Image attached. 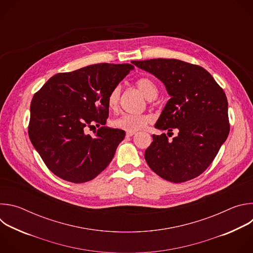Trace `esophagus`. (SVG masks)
Wrapping results in <instances>:
<instances>
[{
  "label": "esophagus",
  "instance_id": "obj_1",
  "mask_svg": "<svg viewBox=\"0 0 253 253\" xmlns=\"http://www.w3.org/2000/svg\"><path fill=\"white\" fill-rule=\"evenodd\" d=\"M135 135V132H127L126 133V137H132Z\"/></svg>",
  "mask_w": 253,
  "mask_h": 253
}]
</instances>
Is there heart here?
Wrapping results in <instances>:
<instances>
[{"label": "heart", "mask_w": 253, "mask_h": 253, "mask_svg": "<svg viewBox=\"0 0 253 253\" xmlns=\"http://www.w3.org/2000/svg\"><path fill=\"white\" fill-rule=\"evenodd\" d=\"M135 85L139 89V91L144 95V97L148 100H152L156 98L158 95V92H159L158 86L151 78L141 77L136 80ZM120 95H121L120 86H115L111 90L109 95H108L107 105L110 110L116 111L118 109ZM151 121H152V117L150 115L125 114L113 120L112 125L117 129H121L127 132H137L145 128Z\"/></svg>", "instance_id": "b5f03b06"}]
</instances>
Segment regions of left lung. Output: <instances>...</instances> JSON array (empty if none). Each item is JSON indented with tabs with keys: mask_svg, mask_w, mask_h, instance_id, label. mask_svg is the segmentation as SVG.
<instances>
[{
	"mask_svg": "<svg viewBox=\"0 0 253 253\" xmlns=\"http://www.w3.org/2000/svg\"><path fill=\"white\" fill-rule=\"evenodd\" d=\"M132 63L161 80L171 96L155 127L169 133L178 131L172 141L165 133L152 135L153 142L145 151L147 164L170 182L196 178L212 163L229 134L223 89L204 68L181 60L158 58Z\"/></svg>",
	"mask_w": 253,
	"mask_h": 253,
	"instance_id": "obj_1",
	"label": "left lung"
}]
</instances>
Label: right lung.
<instances>
[{
	"instance_id": "add662e5",
	"label": "right lung",
	"mask_w": 253,
	"mask_h": 253,
	"mask_svg": "<svg viewBox=\"0 0 253 253\" xmlns=\"http://www.w3.org/2000/svg\"><path fill=\"white\" fill-rule=\"evenodd\" d=\"M134 68L101 63L51 77L35 93L28 127L30 140L51 172L84 183L112 161L125 131L105 126L107 98ZM99 128L94 137L87 127Z\"/></svg>"
}]
</instances>
